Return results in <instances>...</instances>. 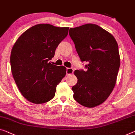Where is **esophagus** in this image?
Instances as JSON below:
<instances>
[{
	"label": "esophagus",
	"mask_w": 135,
	"mask_h": 135,
	"mask_svg": "<svg viewBox=\"0 0 135 135\" xmlns=\"http://www.w3.org/2000/svg\"><path fill=\"white\" fill-rule=\"evenodd\" d=\"M73 71H74V70L73 69V68H67V71H66V73H67V74H68V75H70V74H73Z\"/></svg>",
	"instance_id": "esophagus-1"
}]
</instances>
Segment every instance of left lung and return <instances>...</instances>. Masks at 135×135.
Segmentation results:
<instances>
[{
  "label": "left lung",
  "mask_w": 135,
  "mask_h": 135,
  "mask_svg": "<svg viewBox=\"0 0 135 135\" xmlns=\"http://www.w3.org/2000/svg\"><path fill=\"white\" fill-rule=\"evenodd\" d=\"M69 34L81 61L88 63L87 71H74L78 82L72 87L73 98L85 107H95L105 101L115 86L120 66L118 43L96 24L71 28Z\"/></svg>",
  "instance_id": "left-lung-1"
}]
</instances>
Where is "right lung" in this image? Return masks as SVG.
<instances>
[{
  "label": "right lung",
  "instance_id": "1",
  "mask_svg": "<svg viewBox=\"0 0 135 135\" xmlns=\"http://www.w3.org/2000/svg\"><path fill=\"white\" fill-rule=\"evenodd\" d=\"M68 29L37 24L26 30L14 44L10 56L12 74L20 92L30 102L43 104L55 97L56 86L67 69L49 61Z\"/></svg>",
  "mask_w": 135,
  "mask_h": 135
}]
</instances>
